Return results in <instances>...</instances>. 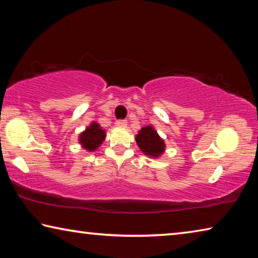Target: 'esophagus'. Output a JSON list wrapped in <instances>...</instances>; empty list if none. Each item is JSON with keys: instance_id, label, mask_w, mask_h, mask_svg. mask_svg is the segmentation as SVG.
I'll use <instances>...</instances> for the list:
<instances>
[{"instance_id": "34e87169", "label": "esophagus", "mask_w": 258, "mask_h": 258, "mask_svg": "<svg viewBox=\"0 0 258 258\" xmlns=\"http://www.w3.org/2000/svg\"><path fill=\"white\" fill-rule=\"evenodd\" d=\"M117 126H119V127H126L127 126V121H126L125 119H118L116 121Z\"/></svg>"}]
</instances>
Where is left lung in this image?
I'll use <instances>...</instances> for the list:
<instances>
[{"mask_svg": "<svg viewBox=\"0 0 258 258\" xmlns=\"http://www.w3.org/2000/svg\"><path fill=\"white\" fill-rule=\"evenodd\" d=\"M137 143L142 152L147 156L158 157L163 154L165 150V143L160 137L157 134L152 126H146L142 127L137 135Z\"/></svg>", "mask_w": 258, "mask_h": 258, "instance_id": "obj_1", "label": "left lung"}]
</instances>
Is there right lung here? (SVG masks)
<instances>
[{"label": "right lung", "instance_id": "1", "mask_svg": "<svg viewBox=\"0 0 258 258\" xmlns=\"http://www.w3.org/2000/svg\"><path fill=\"white\" fill-rule=\"evenodd\" d=\"M104 138H106V132L101 130L98 123L93 121V123L81 134L80 142L86 150L93 151L101 145Z\"/></svg>", "mask_w": 258, "mask_h": 258}]
</instances>
